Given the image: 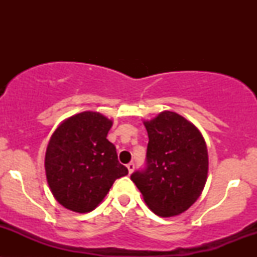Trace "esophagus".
<instances>
[{
	"label": "esophagus",
	"instance_id": "esophagus-1",
	"mask_svg": "<svg viewBox=\"0 0 257 257\" xmlns=\"http://www.w3.org/2000/svg\"><path fill=\"white\" fill-rule=\"evenodd\" d=\"M126 168H128L129 174H132L133 172H134V169H135V164L133 163V162H131V163H129V164H126Z\"/></svg>",
	"mask_w": 257,
	"mask_h": 257
}]
</instances>
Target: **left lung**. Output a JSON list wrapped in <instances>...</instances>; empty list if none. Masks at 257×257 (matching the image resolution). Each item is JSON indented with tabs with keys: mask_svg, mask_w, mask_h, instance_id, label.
I'll return each mask as SVG.
<instances>
[{
	"mask_svg": "<svg viewBox=\"0 0 257 257\" xmlns=\"http://www.w3.org/2000/svg\"><path fill=\"white\" fill-rule=\"evenodd\" d=\"M146 166L131 175L149 208L170 217L198 199L208 175V150L198 129L172 111L145 122Z\"/></svg>",
	"mask_w": 257,
	"mask_h": 257,
	"instance_id": "8db88e82",
	"label": "left lung"
}]
</instances>
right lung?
I'll return each mask as SVG.
<instances>
[{
    "mask_svg": "<svg viewBox=\"0 0 257 257\" xmlns=\"http://www.w3.org/2000/svg\"><path fill=\"white\" fill-rule=\"evenodd\" d=\"M112 120L98 112H82L64 120L46 151V175L55 199L76 213L98 206L116 179L128 174L116 147L106 139Z\"/></svg>",
    "mask_w": 257,
    "mask_h": 257,
    "instance_id": "obj_1",
    "label": "right lung"
}]
</instances>
